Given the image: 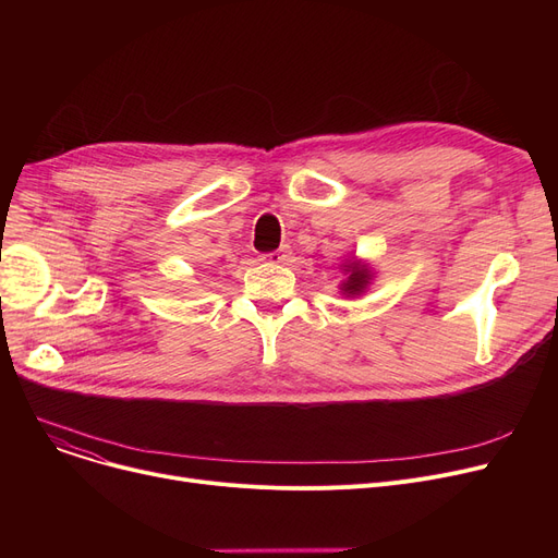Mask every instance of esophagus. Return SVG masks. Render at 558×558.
<instances>
[{
	"label": "esophagus",
	"mask_w": 558,
	"mask_h": 558,
	"mask_svg": "<svg viewBox=\"0 0 558 558\" xmlns=\"http://www.w3.org/2000/svg\"><path fill=\"white\" fill-rule=\"evenodd\" d=\"M264 259H267L269 264H289L291 262V248L289 246H280L278 251L264 255Z\"/></svg>",
	"instance_id": "obj_1"
}]
</instances>
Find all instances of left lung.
I'll use <instances>...</instances> for the list:
<instances>
[{"label": "left lung", "mask_w": 558, "mask_h": 558, "mask_svg": "<svg viewBox=\"0 0 558 558\" xmlns=\"http://www.w3.org/2000/svg\"><path fill=\"white\" fill-rule=\"evenodd\" d=\"M339 271L343 274V280L339 282V291L345 299H360L362 294H366V289L375 280L373 264L357 255H350V257L341 259Z\"/></svg>", "instance_id": "obj_1"}]
</instances>
